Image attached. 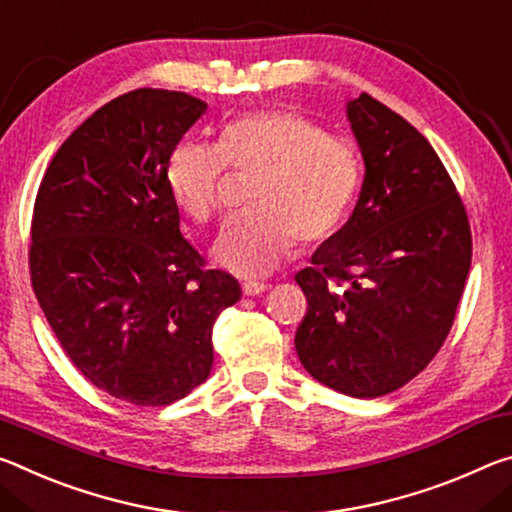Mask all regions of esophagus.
<instances>
[{"instance_id":"34e87169","label":"esophagus","mask_w":512,"mask_h":512,"mask_svg":"<svg viewBox=\"0 0 512 512\" xmlns=\"http://www.w3.org/2000/svg\"><path fill=\"white\" fill-rule=\"evenodd\" d=\"M267 288H270V286H267V283H261V281H245V283H242V292H245L247 297L263 295Z\"/></svg>"}]
</instances>
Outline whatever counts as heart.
<instances>
[{"instance_id":"b5f03b06","label":"heart","mask_w":512,"mask_h":512,"mask_svg":"<svg viewBox=\"0 0 512 512\" xmlns=\"http://www.w3.org/2000/svg\"><path fill=\"white\" fill-rule=\"evenodd\" d=\"M226 165L254 172L251 206L226 217L211 249L213 261L238 276L272 272L295 240L313 245L333 233L360 174L354 145L306 115L251 113L226 124L217 145L183 140L167 158V188L192 220H211L220 208Z\"/></svg>"}]
</instances>
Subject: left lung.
Instances as JSON below:
<instances>
[{"mask_svg":"<svg viewBox=\"0 0 512 512\" xmlns=\"http://www.w3.org/2000/svg\"><path fill=\"white\" fill-rule=\"evenodd\" d=\"M347 120L365 177L347 224L295 274L308 301L295 347L315 381L358 399L415 379L454 324L472 233L445 165L404 117L360 95Z\"/></svg>","mask_w":512,"mask_h":512,"instance_id":"obj_1","label":"left lung"}]
</instances>
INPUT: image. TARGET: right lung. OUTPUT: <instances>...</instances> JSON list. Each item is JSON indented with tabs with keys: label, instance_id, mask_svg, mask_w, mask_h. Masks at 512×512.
Wrapping results in <instances>:
<instances>
[{
	"label": "right lung",
	"instance_id": "right-lung-1",
	"mask_svg": "<svg viewBox=\"0 0 512 512\" xmlns=\"http://www.w3.org/2000/svg\"><path fill=\"white\" fill-rule=\"evenodd\" d=\"M206 104L140 88L92 113L49 163L31 222L38 304L74 365L108 395L167 406L213 367V324L240 299L181 236L165 183Z\"/></svg>",
	"mask_w": 512,
	"mask_h": 512
}]
</instances>
